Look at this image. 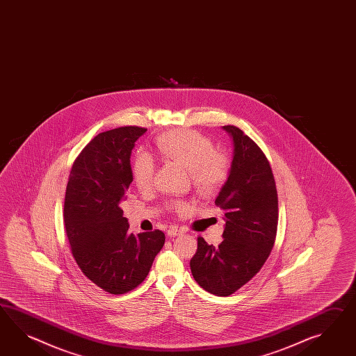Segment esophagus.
Wrapping results in <instances>:
<instances>
[{
    "label": "esophagus",
    "mask_w": 356,
    "mask_h": 356,
    "mask_svg": "<svg viewBox=\"0 0 356 356\" xmlns=\"http://www.w3.org/2000/svg\"><path fill=\"white\" fill-rule=\"evenodd\" d=\"M167 234L168 236H177V235L182 234L181 230H179V229H176V227H171V229H168V232H167Z\"/></svg>",
    "instance_id": "esophagus-1"
}]
</instances>
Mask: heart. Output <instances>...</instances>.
Returning a JSON list of instances; mask_svg holds the SVG:
<instances>
[{
  "label": "heart",
  "mask_w": 356,
  "mask_h": 356,
  "mask_svg": "<svg viewBox=\"0 0 356 356\" xmlns=\"http://www.w3.org/2000/svg\"><path fill=\"white\" fill-rule=\"evenodd\" d=\"M156 152L167 161L189 171L191 181L202 195L216 193L229 175L227 161L215 153L212 141L194 130H172L162 134L156 140ZM156 172L153 156L140 152L132 163V177L140 191L152 188ZM172 209L184 212L189 209L185 202H175Z\"/></svg>",
  "instance_id": "obj_1"
}]
</instances>
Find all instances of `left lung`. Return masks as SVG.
Wrapping results in <instances>:
<instances>
[{
  "mask_svg": "<svg viewBox=\"0 0 356 356\" xmlns=\"http://www.w3.org/2000/svg\"><path fill=\"white\" fill-rule=\"evenodd\" d=\"M233 140L229 176L217 195L225 229L218 247L198 236L191 260L195 282L212 295H233L254 277L274 247L277 194L268 158L241 129L224 126Z\"/></svg>",
  "mask_w": 356,
  "mask_h": 356,
  "instance_id": "1",
  "label": "left lung"
}]
</instances>
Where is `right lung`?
<instances>
[{"mask_svg": "<svg viewBox=\"0 0 356 356\" xmlns=\"http://www.w3.org/2000/svg\"><path fill=\"white\" fill-rule=\"evenodd\" d=\"M147 132L138 126L105 131L91 140L70 170L64 224L81 271L112 295L144 282L165 236L161 230L134 235L122 200L134 180L131 152Z\"/></svg>", "mask_w": 356, "mask_h": 356, "instance_id": "obj_1", "label": "right lung"}]
</instances>
